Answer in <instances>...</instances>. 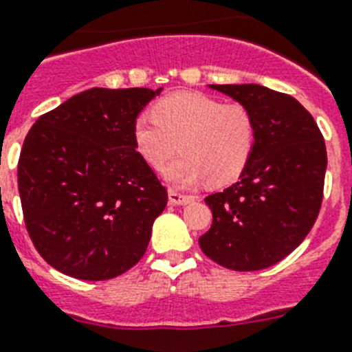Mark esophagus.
Masks as SVG:
<instances>
[{
    "label": "esophagus",
    "mask_w": 352,
    "mask_h": 352,
    "mask_svg": "<svg viewBox=\"0 0 352 352\" xmlns=\"http://www.w3.org/2000/svg\"><path fill=\"white\" fill-rule=\"evenodd\" d=\"M168 199H170V204H173V206H184V204H188L190 200H193V197H190V195H184V193H179V191H175V190H170L168 191Z\"/></svg>",
    "instance_id": "obj_1"
}]
</instances>
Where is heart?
Segmentation results:
<instances>
[{"mask_svg": "<svg viewBox=\"0 0 352 352\" xmlns=\"http://www.w3.org/2000/svg\"><path fill=\"white\" fill-rule=\"evenodd\" d=\"M258 123L245 103L223 102L202 93H173L159 100L152 116L141 114L132 125V141L141 157L177 188L209 179L227 184L243 173L256 148Z\"/></svg>", "mask_w": 352, "mask_h": 352, "instance_id": "1", "label": "heart"}]
</instances>
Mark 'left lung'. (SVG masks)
<instances>
[{
	"label": "left lung",
	"mask_w": 352,
	"mask_h": 352,
	"mask_svg": "<svg viewBox=\"0 0 352 352\" xmlns=\"http://www.w3.org/2000/svg\"><path fill=\"white\" fill-rule=\"evenodd\" d=\"M245 103L258 140L238 182L206 197L212 223L200 249L221 267L263 270L281 261L311 231L322 206L326 143L294 96L258 84L209 85Z\"/></svg>",
	"instance_id": "obj_1"
}]
</instances>
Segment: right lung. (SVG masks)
<instances>
[{
	"instance_id": "add662e5",
	"label": "right lung",
	"mask_w": 352,
	"mask_h": 352,
	"mask_svg": "<svg viewBox=\"0 0 352 352\" xmlns=\"http://www.w3.org/2000/svg\"><path fill=\"white\" fill-rule=\"evenodd\" d=\"M161 91L93 87L26 134L17 164L26 231L62 274L105 281L146 252L168 193L135 152L132 125Z\"/></svg>"
}]
</instances>
